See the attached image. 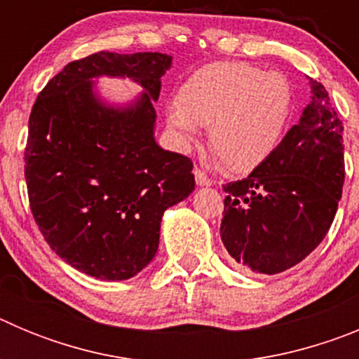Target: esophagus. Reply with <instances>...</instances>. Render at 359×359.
Wrapping results in <instances>:
<instances>
[{
  "instance_id": "1",
  "label": "esophagus",
  "mask_w": 359,
  "mask_h": 359,
  "mask_svg": "<svg viewBox=\"0 0 359 359\" xmlns=\"http://www.w3.org/2000/svg\"><path fill=\"white\" fill-rule=\"evenodd\" d=\"M194 176H196V183H198L199 187H210L212 185V177H208L201 169H196Z\"/></svg>"
}]
</instances>
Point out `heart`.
<instances>
[{
    "mask_svg": "<svg viewBox=\"0 0 359 359\" xmlns=\"http://www.w3.org/2000/svg\"><path fill=\"white\" fill-rule=\"evenodd\" d=\"M293 102L286 75L248 62H214L183 82L167 109V126L182 147L196 144L199 126H208L212 151L228 169L244 172L277 147Z\"/></svg>",
    "mask_w": 359,
    "mask_h": 359,
    "instance_id": "obj_1",
    "label": "heart"
}]
</instances>
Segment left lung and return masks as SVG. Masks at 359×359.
<instances>
[{
    "mask_svg": "<svg viewBox=\"0 0 359 359\" xmlns=\"http://www.w3.org/2000/svg\"><path fill=\"white\" fill-rule=\"evenodd\" d=\"M311 102L248 177L226 192L221 239L237 264L275 275L304 261L327 236L345 180L338 113L311 79Z\"/></svg>",
    "mask_w": 359,
    "mask_h": 359,
    "instance_id": "obj_1",
    "label": "left lung"
}]
</instances>
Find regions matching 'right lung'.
Returning a JSON list of instances; mask_svg holds the SVG:
<instances>
[{
    "mask_svg": "<svg viewBox=\"0 0 359 359\" xmlns=\"http://www.w3.org/2000/svg\"><path fill=\"white\" fill-rule=\"evenodd\" d=\"M167 53L98 52L65 66L32 107L25 149L28 201L50 248L102 280L135 277L152 261L161 215L194 190L190 158L154 140ZM128 76L144 91L123 108L93 78Z\"/></svg>",
    "mask_w": 359,
    "mask_h": 359,
    "instance_id": "right-lung-1",
    "label": "right lung"
}]
</instances>
